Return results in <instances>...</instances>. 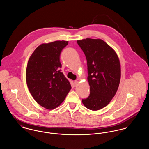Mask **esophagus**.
<instances>
[{
  "mask_svg": "<svg viewBox=\"0 0 149 149\" xmlns=\"http://www.w3.org/2000/svg\"><path fill=\"white\" fill-rule=\"evenodd\" d=\"M78 83H79L78 81H77V80H75V81H74V86H76L77 85H78Z\"/></svg>",
  "mask_w": 149,
  "mask_h": 149,
  "instance_id": "1",
  "label": "esophagus"
}]
</instances>
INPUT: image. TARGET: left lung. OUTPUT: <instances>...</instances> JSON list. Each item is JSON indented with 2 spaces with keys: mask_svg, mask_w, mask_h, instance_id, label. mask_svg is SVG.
Segmentation results:
<instances>
[{
  "mask_svg": "<svg viewBox=\"0 0 149 149\" xmlns=\"http://www.w3.org/2000/svg\"><path fill=\"white\" fill-rule=\"evenodd\" d=\"M85 54L88 66L90 94L82 99L83 104L92 111L107 106L120 84V66L116 52L100 39L77 41Z\"/></svg>",
  "mask_w": 149,
  "mask_h": 149,
  "instance_id": "left-lung-1",
  "label": "left lung"
}]
</instances>
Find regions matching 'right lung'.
<instances>
[{"mask_svg": "<svg viewBox=\"0 0 149 149\" xmlns=\"http://www.w3.org/2000/svg\"><path fill=\"white\" fill-rule=\"evenodd\" d=\"M68 41H56L38 46L29 58L26 81L29 91L41 106L53 109L65 99L71 89L61 72L60 56Z\"/></svg>", "mask_w": 149, "mask_h": 149, "instance_id": "add662e5", "label": "right lung"}]
</instances>
